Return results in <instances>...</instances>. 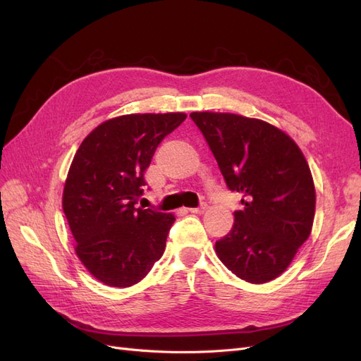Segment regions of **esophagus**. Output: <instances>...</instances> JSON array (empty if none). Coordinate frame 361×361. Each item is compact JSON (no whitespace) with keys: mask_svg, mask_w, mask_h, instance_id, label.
I'll return each mask as SVG.
<instances>
[{"mask_svg":"<svg viewBox=\"0 0 361 361\" xmlns=\"http://www.w3.org/2000/svg\"><path fill=\"white\" fill-rule=\"evenodd\" d=\"M188 211H190L191 214H202V212L206 211V203H202V204L197 206V207H190Z\"/></svg>","mask_w":361,"mask_h":361,"instance_id":"esophagus-1","label":"esophagus"}]
</instances>
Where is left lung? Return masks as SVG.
<instances>
[{
	"label": "left lung",
	"instance_id": "left-lung-1",
	"mask_svg": "<svg viewBox=\"0 0 361 361\" xmlns=\"http://www.w3.org/2000/svg\"><path fill=\"white\" fill-rule=\"evenodd\" d=\"M214 154L227 188L243 194V211L215 243L228 271L267 283L285 271L309 238L314 185L300 147L264 120L228 113H191Z\"/></svg>",
	"mask_w": 361,
	"mask_h": 361
}]
</instances>
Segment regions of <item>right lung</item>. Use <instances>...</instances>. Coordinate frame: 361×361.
Segmentation results:
<instances>
[{
  "instance_id": "right-lung-1",
  "label": "right lung",
  "mask_w": 361,
  "mask_h": 361,
  "mask_svg": "<svg viewBox=\"0 0 361 361\" xmlns=\"http://www.w3.org/2000/svg\"><path fill=\"white\" fill-rule=\"evenodd\" d=\"M183 113L128 114L93 129L76 150L63 191V211L76 255L113 288L133 286L161 259L171 214L135 207L157 147Z\"/></svg>"
}]
</instances>
